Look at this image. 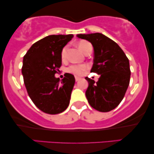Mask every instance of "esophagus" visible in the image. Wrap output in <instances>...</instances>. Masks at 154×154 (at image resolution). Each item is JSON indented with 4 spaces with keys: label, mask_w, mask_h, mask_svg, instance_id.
I'll use <instances>...</instances> for the list:
<instances>
[{
    "label": "esophagus",
    "mask_w": 154,
    "mask_h": 154,
    "mask_svg": "<svg viewBox=\"0 0 154 154\" xmlns=\"http://www.w3.org/2000/svg\"><path fill=\"white\" fill-rule=\"evenodd\" d=\"M75 81H79V80L81 79V78H79V77H75Z\"/></svg>",
    "instance_id": "1"
}]
</instances>
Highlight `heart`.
<instances>
[{
	"label": "heart",
	"mask_w": 154,
	"mask_h": 154,
	"mask_svg": "<svg viewBox=\"0 0 154 154\" xmlns=\"http://www.w3.org/2000/svg\"><path fill=\"white\" fill-rule=\"evenodd\" d=\"M90 45H91L90 44L88 43L87 41H80L77 43V46L79 48V49L81 50L82 52H85V50H87V48L89 47ZM66 50H67V48L64 47L63 48L62 51V58L64 59L65 56H66ZM87 69V66L85 64H81V65H73V66H71L70 67H69L67 69V71L69 73H72V74H74L75 75H82L83 73L85 72Z\"/></svg>",
	"instance_id": "1"
}]
</instances>
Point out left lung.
Returning a JSON list of instances; mask_svg holds the SVG:
<instances>
[{"label": "left lung", "instance_id": "8db88e82", "mask_svg": "<svg viewBox=\"0 0 154 154\" xmlns=\"http://www.w3.org/2000/svg\"><path fill=\"white\" fill-rule=\"evenodd\" d=\"M92 43L93 65L90 72L100 74L97 82L85 77L88 88L85 96L92 108L101 112L114 109L124 97L130 83V63L119 45L100 33L78 34Z\"/></svg>", "mask_w": 154, "mask_h": 154}]
</instances>
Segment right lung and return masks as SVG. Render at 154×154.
I'll use <instances>...</instances> for the list:
<instances>
[{"label":"right lung","instance_id":"1","mask_svg":"<svg viewBox=\"0 0 154 154\" xmlns=\"http://www.w3.org/2000/svg\"><path fill=\"white\" fill-rule=\"evenodd\" d=\"M73 34L48 35L33 44L23 58L22 73L29 97L43 112L57 114L70 102L75 83L71 73L60 80L54 74L62 65V51Z\"/></svg>","mask_w":154,"mask_h":154}]
</instances>
